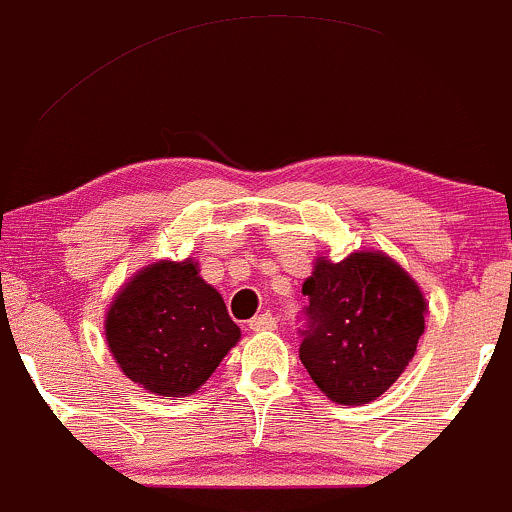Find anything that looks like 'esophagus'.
Wrapping results in <instances>:
<instances>
[{"mask_svg": "<svg viewBox=\"0 0 512 512\" xmlns=\"http://www.w3.org/2000/svg\"><path fill=\"white\" fill-rule=\"evenodd\" d=\"M249 328L254 330V333H263V330H276V318H273L271 313H261V315H256V318L249 320Z\"/></svg>", "mask_w": 512, "mask_h": 512, "instance_id": "1", "label": "esophagus"}]
</instances>
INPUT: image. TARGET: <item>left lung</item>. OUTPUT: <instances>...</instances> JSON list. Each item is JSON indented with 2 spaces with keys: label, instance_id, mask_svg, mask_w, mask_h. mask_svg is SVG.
Masks as SVG:
<instances>
[{
  "label": "left lung",
  "instance_id": "1",
  "mask_svg": "<svg viewBox=\"0 0 512 512\" xmlns=\"http://www.w3.org/2000/svg\"><path fill=\"white\" fill-rule=\"evenodd\" d=\"M303 295L300 362L320 392L347 407L382 397L424 335L426 298L414 278L382 251H355L337 263L318 258Z\"/></svg>",
  "mask_w": 512,
  "mask_h": 512
}]
</instances>
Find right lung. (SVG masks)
Masks as SVG:
<instances>
[{
	"label": "right lung",
	"instance_id": "obj_1",
	"mask_svg": "<svg viewBox=\"0 0 512 512\" xmlns=\"http://www.w3.org/2000/svg\"><path fill=\"white\" fill-rule=\"evenodd\" d=\"M239 337L224 298L192 258L145 266L105 315V340L120 370L160 397L197 392Z\"/></svg>",
	"mask_w": 512,
	"mask_h": 512
}]
</instances>
